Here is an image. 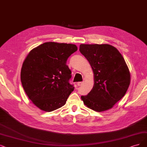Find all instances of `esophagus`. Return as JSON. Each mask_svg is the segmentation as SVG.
Returning <instances> with one entry per match:
<instances>
[{"label":"esophagus","mask_w":147,"mask_h":147,"mask_svg":"<svg viewBox=\"0 0 147 147\" xmlns=\"http://www.w3.org/2000/svg\"><path fill=\"white\" fill-rule=\"evenodd\" d=\"M84 84V82H78V86H81V85H82V84Z\"/></svg>","instance_id":"obj_1"}]
</instances>
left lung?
I'll return each mask as SVG.
<instances>
[{
  "instance_id": "obj_1",
  "label": "left lung",
  "mask_w": 147,
  "mask_h": 147,
  "mask_svg": "<svg viewBox=\"0 0 147 147\" xmlns=\"http://www.w3.org/2000/svg\"><path fill=\"white\" fill-rule=\"evenodd\" d=\"M79 51L90 62L94 78L93 89L81 99L96 111L110 109L125 94L130 84L129 71L123 56L108 44H81Z\"/></svg>"
}]
</instances>
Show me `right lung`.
<instances>
[{
	"label": "right lung",
	"mask_w": 147,
	"mask_h": 147,
	"mask_svg": "<svg viewBox=\"0 0 147 147\" xmlns=\"http://www.w3.org/2000/svg\"><path fill=\"white\" fill-rule=\"evenodd\" d=\"M78 50L70 43L45 42L32 49L24 61L20 80L26 95L40 110L50 112L63 106L74 90L68 58Z\"/></svg>",
	"instance_id": "add662e5"
}]
</instances>
